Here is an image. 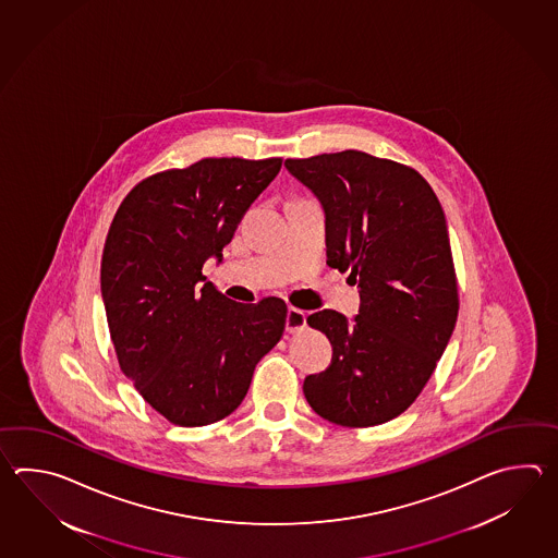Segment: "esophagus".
<instances>
[{
    "mask_svg": "<svg viewBox=\"0 0 558 558\" xmlns=\"http://www.w3.org/2000/svg\"><path fill=\"white\" fill-rule=\"evenodd\" d=\"M305 325H307V315H305V311H301V308L295 307L287 308V319H284V329H287V331H301V329H305Z\"/></svg>",
    "mask_w": 558,
    "mask_h": 558,
    "instance_id": "1",
    "label": "esophagus"
}]
</instances>
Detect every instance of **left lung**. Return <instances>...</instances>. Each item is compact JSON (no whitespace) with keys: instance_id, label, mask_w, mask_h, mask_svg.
<instances>
[{"instance_id":"obj_1","label":"left lung","mask_w":558,"mask_h":558,"mask_svg":"<svg viewBox=\"0 0 558 558\" xmlns=\"http://www.w3.org/2000/svg\"><path fill=\"white\" fill-rule=\"evenodd\" d=\"M327 217V265L351 271L355 319L323 308L311 327L331 341V365L303 383L317 415L375 427L404 413L425 389L451 339L459 289L447 221L413 167L365 151L284 159Z\"/></svg>"}]
</instances>
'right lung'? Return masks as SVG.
<instances>
[{
  "instance_id": "add662e5",
  "label": "right lung",
  "mask_w": 558,
  "mask_h": 558,
  "mask_svg": "<svg viewBox=\"0 0 558 558\" xmlns=\"http://www.w3.org/2000/svg\"><path fill=\"white\" fill-rule=\"evenodd\" d=\"M283 159L205 157L140 181L119 205L101 257V295L119 367L179 427L238 409L255 365L281 339L277 296L235 303L202 283Z\"/></svg>"
}]
</instances>
